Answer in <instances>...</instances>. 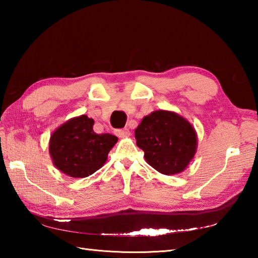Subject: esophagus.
I'll list each match as a JSON object with an SVG mask.
<instances>
[{"label": "esophagus", "mask_w": 258, "mask_h": 258, "mask_svg": "<svg viewBox=\"0 0 258 258\" xmlns=\"http://www.w3.org/2000/svg\"><path fill=\"white\" fill-rule=\"evenodd\" d=\"M115 134H116V136H118V138H127V136H130V130L128 128H123V130H116L115 131Z\"/></svg>", "instance_id": "1"}]
</instances>
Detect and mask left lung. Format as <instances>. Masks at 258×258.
<instances>
[{
    "label": "left lung",
    "instance_id": "obj_1",
    "mask_svg": "<svg viewBox=\"0 0 258 258\" xmlns=\"http://www.w3.org/2000/svg\"><path fill=\"white\" fill-rule=\"evenodd\" d=\"M135 139L149 165L165 175L183 172L197 149V135L188 120L163 109L142 119L135 130Z\"/></svg>",
    "mask_w": 258,
    "mask_h": 258
}]
</instances>
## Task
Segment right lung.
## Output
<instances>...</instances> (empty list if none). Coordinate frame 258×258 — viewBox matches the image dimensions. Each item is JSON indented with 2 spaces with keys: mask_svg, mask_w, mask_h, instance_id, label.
<instances>
[{
  "mask_svg": "<svg viewBox=\"0 0 258 258\" xmlns=\"http://www.w3.org/2000/svg\"><path fill=\"white\" fill-rule=\"evenodd\" d=\"M93 125L94 119L81 115L69 119L51 135L48 150L53 164L71 177L83 178L95 173L116 144V136L96 134Z\"/></svg>",
  "mask_w": 258,
  "mask_h": 258,
  "instance_id": "add662e5",
  "label": "right lung"
}]
</instances>
